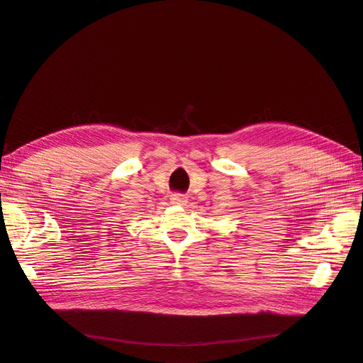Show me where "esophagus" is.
<instances>
[{
    "mask_svg": "<svg viewBox=\"0 0 363 363\" xmlns=\"http://www.w3.org/2000/svg\"><path fill=\"white\" fill-rule=\"evenodd\" d=\"M170 201L174 203V204H185V203H186V197H185L184 194H179V193H177V194H172V197H170Z\"/></svg>",
    "mask_w": 363,
    "mask_h": 363,
    "instance_id": "1",
    "label": "esophagus"
}]
</instances>
